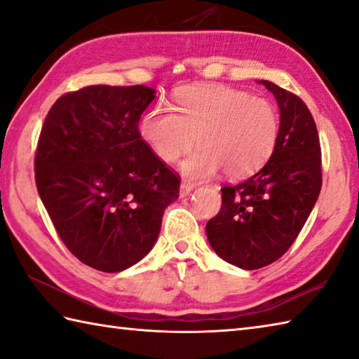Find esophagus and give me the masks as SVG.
<instances>
[{"mask_svg": "<svg viewBox=\"0 0 359 359\" xmlns=\"http://www.w3.org/2000/svg\"><path fill=\"white\" fill-rule=\"evenodd\" d=\"M194 191V186L191 184V182H181V186H180V197L181 198H184V197H187L189 194H191Z\"/></svg>", "mask_w": 359, "mask_h": 359, "instance_id": "obj_1", "label": "esophagus"}]
</instances>
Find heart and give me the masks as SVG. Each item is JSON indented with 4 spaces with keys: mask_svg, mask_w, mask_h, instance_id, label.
Instances as JSON below:
<instances>
[{
    "mask_svg": "<svg viewBox=\"0 0 359 359\" xmlns=\"http://www.w3.org/2000/svg\"><path fill=\"white\" fill-rule=\"evenodd\" d=\"M175 113L154 106L142 118V137L156 156L181 164V173L192 181L212 178L225 170L229 178L248 177L272 156L280 136V116L270 101L250 97L226 86L184 87L175 97Z\"/></svg>",
    "mask_w": 359,
    "mask_h": 359,
    "instance_id": "obj_1",
    "label": "heart"
}]
</instances>
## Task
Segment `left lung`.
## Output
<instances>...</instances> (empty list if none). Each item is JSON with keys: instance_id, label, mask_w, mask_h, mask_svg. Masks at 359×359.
Here are the masks:
<instances>
[{"instance_id": "obj_1", "label": "left lung", "mask_w": 359, "mask_h": 359, "mask_svg": "<svg viewBox=\"0 0 359 359\" xmlns=\"http://www.w3.org/2000/svg\"><path fill=\"white\" fill-rule=\"evenodd\" d=\"M258 83L280 107L275 151L253 177L222 187L220 212L206 223L214 252L243 270L266 267L287 252L322 186L319 134L306 104L270 81Z\"/></svg>"}]
</instances>
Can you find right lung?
Returning <instances> with one entry per match:
<instances>
[{
    "mask_svg": "<svg viewBox=\"0 0 359 359\" xmlns=\"http://www.w3.org/2000/svg\"><path fill=\"white\" fill-rule=\"evenodd\" d=\"M156 98L147 86H87L60 97L39 137L36 184L65 247L116 273L150 253L178 175L142 140L139 120Z\"/></svg>",
    "mask_w": 359,
    "mask_h": 359,
    "instance_id": "right-lung-1",
    "label": "right lung"
}]
</instances>
